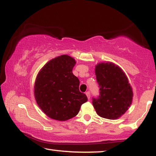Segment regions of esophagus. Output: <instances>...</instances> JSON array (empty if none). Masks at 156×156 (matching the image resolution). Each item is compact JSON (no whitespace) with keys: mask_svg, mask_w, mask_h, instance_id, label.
<instances>
[{"mask_svg":"<svg viewBox=\"0 0 156 156\" xmlns=\"http://www.w3.org/2000/svg\"><path fill=\"white\" fill-rule=\"evenodd\" d=\"M86 95H87V98H88L89 99H90V92H89V91H87Z\"/></svg>","mask_w":156,"mask_h":156,"instance_id":"1","label":"esophagus"}]
</instances>
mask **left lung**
I'll use <instances>...</instances> for the list:
<instances>
[{
	"label": "left lung",
	"instance_id": "obj_1",
	"mask_svg": "<svg viewBox=\"0 0 156 156\" xmlns=\"http://www.w3.org/2000/svg\"><path fill=\"white\" fill-rule=\"evenodd\" d=\"M95 74L100 90L99 97L92 99L96 112L102 118H120L129 109L133 99V91L126 75L112 62L98 64Z\"/></svg>",
	"mask_w": 156,
	"mask_h": 156
}]
</instances>
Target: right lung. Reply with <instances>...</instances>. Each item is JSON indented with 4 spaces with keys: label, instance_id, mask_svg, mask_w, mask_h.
<instances>
[{
    "label": "right lung",
    "instance_id": "1",
    "mask_svg": "<svg viewBox=\"0 0 156 156\" xmlns=\"http://www.w3.org/2000/svg\"><path fill=\"white\" fill-rule=\"evenodd\" d=\"M76 61L63 55L51 59L37 75L34 94L37 105L50 118L66 121L80 112L87 101L80 91V80L72 73Z\"/></svg>",
    "mask_w": 156,
    "mask_h": 156
}]
</instances>
